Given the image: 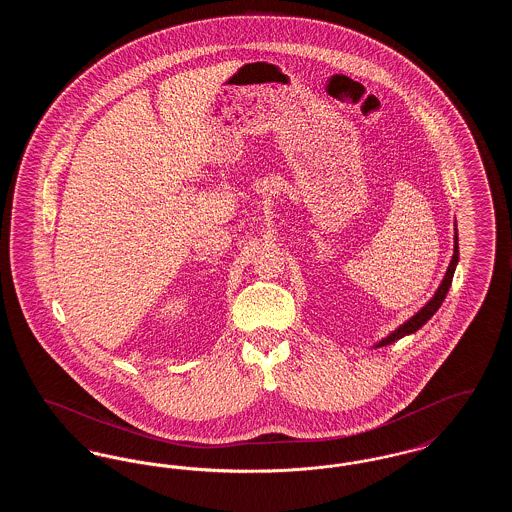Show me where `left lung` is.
I'll use <instances>...</instances> for the list:
<instances>
[{"mask_svg":"<svg viewBox=\"0 0 512 512\" xmlns=\"http://www.w3.org/2000/svg\"><path fill=\"white\" fill-rule=\"evenodd\" d=\"M457 263H459V238H457V234H455V253H453V259H451V263H449V268H447V272H445V278H443V282H441V286H439L436 295H434V297L428 301V305L422 307L411 320H407L403 326H399L386 340L380 341L378 347L390 345L391 341L399 340V338L409 336V334H414L418 328H422V324H426V322L430 320V317H434V313L441 307L445 295H447L449 288H451V282H453V274H455Z\"/></svg>","mask_w":512,"mask_h":512,"instance_id":"1","label":"left lung"}]
</instances>
